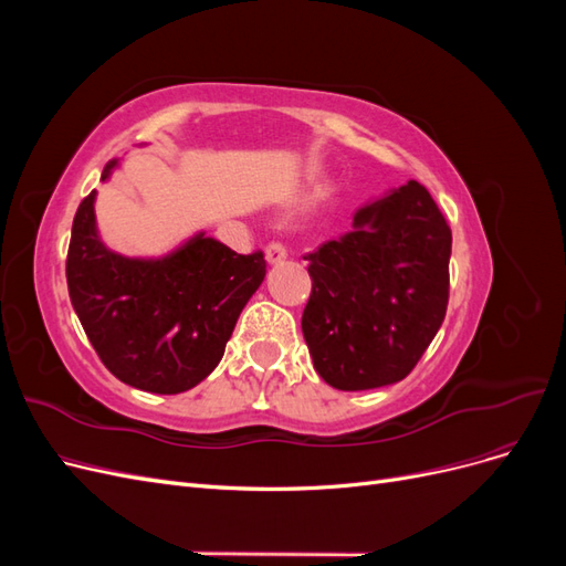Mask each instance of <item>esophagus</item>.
Listing matches in <instances>:
<instances>
[{"instance_id": "obj_1", "label": "esophagus", "mask_w": 566, "mask_h": 566, "mask_svg": "<svg viewBox=\"0 0 566 566\" xmlns=\"http://www.w3.org/2000/svg\"><path fill=\"white\" fill-rule=\"evenodd\" d=\"M285 256H287V250H285V245H283L281 241H271V243L266 245V260H269L271 264L283 262Z\"/></svg>"}]
</instances>
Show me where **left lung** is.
<instances>
[{
  "mask_svg": "<svg viewBox=\"0 0 566 566\" xmlns=\"http://www.w3.org/2000/svg\"><path fill=\"white\" fill-rule=\"evenodd\" d=\"M302 333L321 378L342 391L403 380L449 306L451 229L418 181L354 214V229L304 256Z\"/></svg>",
  "mask_w": 566,
  "mask_h": 566,
  "instance_id": "1",
  "label": "left lung"
}]
</instances>
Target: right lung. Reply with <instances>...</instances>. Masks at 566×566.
Masks as SVG:
<instances>
[{"instance_id":"add662e5","label":"right lung","mask_w":566,"mask_h":566,"mask_svg":"<svg viewBox=\"0 0 566 566\" xmlns=\"http://www.w3.org/2000/svg\"><path fill=\"white\" fill-rule=\"evenodd\" d=\"M115 160L101 179H108ZM92 191L73 219L67 295L104 366L153 394H179L217 368L243 306L266 276L264 252L238 254L198 233L163 260L98 241Z\"/></svg>"}]
</instances>
